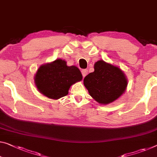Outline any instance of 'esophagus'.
I'll return each instance as SVG.
<instances>
[{
	"instance_id": "obj_1",
	"label": "esophagus",
	"mask_w": 157,
	"mask_h": 157,
	"mask_svg": "<svg viewBox=\"0 0 157 157\" xmlns=\"http://www.w3.org/2000/svg\"><path fill=\"white\" fill-rule=\"evenodd\" d=\"M81 73H82V75H83V77H85L87 74H88V69H82L81 70Z\"/></svg>"
}]
</instances>
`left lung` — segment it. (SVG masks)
<instances>
[{"label":"left lung","instance_id":"left-lung-1","mask_svg":"<svg viewBox=\"0 0 157 157\" xmlns=\"http://www.w3.org/2000/svg\"><path fill=\"white\" fill-rule=\"evenodd\" d=\"M95 71L84 78V86L91 97L103 105L117 100L126 90L127 79L119 67L103 60L94 65Z\"/></svg>","mask_w":157,"mask_h":157}]
</instances>
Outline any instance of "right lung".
<instances>
[{"mask_svg":"<svg viewBox=\"0 0 157 157\" xmlns=\"http://www.w3.org/2000/svg\"><path fill=\"white\" fill-rule=\"evenodd\" d=\"M82 74L75 66L68 67L62 59L42 65L35 76L38 90L50 99H59L68 94L72 84L82 80Z\"/></svg>","mask_w":157,"mask_h":157,"instance_id":"add662e5","label":"right lung"}]
</instances>
